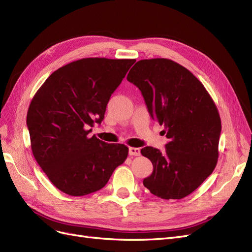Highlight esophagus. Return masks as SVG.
Segmentation results:
<instances>
[{"label": "esophagus", "mask_w": 252, "mask_h": 252, "mask_svg": "<svg viewBox=\"0 0 252 252\" xmlns=\"http://www.w3.org/2000/svg\"><path fill=\"white\" fill-rule=\"evenodd\" d=\"M141 150L136 147H129V156H140Z\"/></svg>", "instance_id": "obj_1"}]
</instances>
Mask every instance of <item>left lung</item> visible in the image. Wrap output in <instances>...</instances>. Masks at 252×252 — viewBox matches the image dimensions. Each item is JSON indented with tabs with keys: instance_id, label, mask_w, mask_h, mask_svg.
Segmentation results:
<instances>
[{
	"instance_id": "1",
	"label": "left lung",
	"mask_w": 252,
	"mask_h": 252,
	"mask_svg": "<svg viewBox=\"0 0 252 252\" xmlns=\"http://www.w3.org/2000/svg\"><path fill=\"white\" fill-rule=\"evenodd\" d=\"M127 81L141 90L150 117L169 139L163 152L141 150L154 165L143 184L161 199H183L216 168L222 129L217 106L191 72L168 59L139 61Z\"/></svg>"
}]
</instances>
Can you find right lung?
I'll return each instance as SVG.
<instances>
[{"label": "right lung", "mask_w": 252, "mask_h": 252, "mask_svg": "<svg viewBox=\"0 0 252 252\" xmlns=\"http://www.w3.org/2000/svg\"><path fill=\"white\" fill-rule=\"evenodd\" d=\"M135 60L87 58L59 68L36 91L27 112L34 158L50 182L72 196L102 189L128 147L89 136Z\"/></svg>", "instance_id": "add662e5"}]
</instances>
